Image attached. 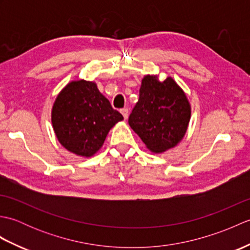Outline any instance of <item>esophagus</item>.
Here are the masks:
<instances>
[{
  "label": "esophagus",
  "mask_w": 250,
  "mask_h": 250,
  "mask_svg": "<svg viewBox=\"0 0 250 250\" xmlns=\"http://www.w3.org/2000/svg\"><path fill=\"white\" fill-rule=\"evenodd\" d=\"M120 113L122 114V116H124L125 119H128V117H129V109L128 108L120 109Z\"/></svg>",
  "instance_id": "esophagus-1"
}]
</instances>
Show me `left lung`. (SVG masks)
I'll use <instances>...</instances> for the list:
<instances>
[{
	"label": "left lung",
	"instance_id": "left-lung-1",
	"mask_svg": "<svg viewBox=\"0 0 250 250\" xmlns=\"http://www.w3.org/2000/svg\"><path fill=\"white\" fill-rule=\"evenodd\" d=\"M190 118L187 95L171 76L163 82L158 75L143 77L129 125L148 150L162 153L177 146L187 133Z\"/></svg>",
	"mask_w": 250,
	"mask_h": 250
}]
</instances>
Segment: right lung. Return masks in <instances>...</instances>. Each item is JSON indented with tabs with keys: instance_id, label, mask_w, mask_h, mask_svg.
Returning a JSON list of instances; mask_svg holds the SVG:
<instances>
[{
	"instance_id": "obj_1",
	"label": "right lung",
	"mask_w": 250,
	"mask_h": 250,
	"mask_svg": "<svg viewBox=\"0 0 250 250\" xmlns=\"http://www.w3.org/2000/svg\"><path fill=\"white\" fill-rule=\"evenodd\" d=\"M124 120L94 82L77 79L63 88L52 105L57 140L74 155L90 158L103 146L109 130Z\"/></svg>"
}]
</instances>
